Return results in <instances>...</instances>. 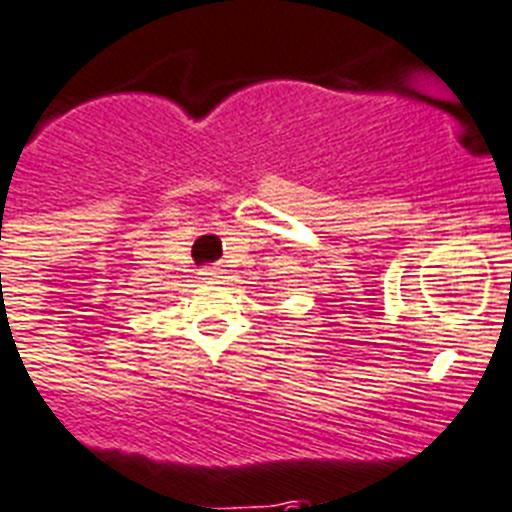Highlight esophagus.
I'll return each instance as SVG.
<instances>
[{
	"mask_svg": "<svg viewBox=\"0 0 512 512\" xmlns=\"http://www.w3.org/2000/svg\"><path fill=\"white\" fill-rule=\"evenodd\" d=\"M201 274H204V280H219V277H222V269H219V266H206Z\"/></svg>",
	"mask_w": 512,
	"mask_h": 512,
	"instance_id": "1",
	"label": "esophagus"
}]
</instances>
